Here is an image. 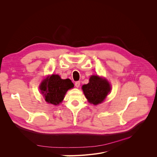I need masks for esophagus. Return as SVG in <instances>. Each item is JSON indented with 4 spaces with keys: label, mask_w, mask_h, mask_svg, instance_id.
I'll return each mask as SVG.
<instances>
[{
    "label": "esophagus",
    "mask_w": 157,
    "mask_h": 157,
    "mask_svg": "<svg viewBox=\"0 0 157 157\" xmlns=\"http://www.w3.org/2000/svg\"><path fill=\"white\" fill-rule=\"evenodd\" d=\"M80 86V81H76L75 82V86L78 88Z\"/></svg>",
    "instance_id": "esophagus-1"
}]
</instances>
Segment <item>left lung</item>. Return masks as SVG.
<instances>
[{
  "mask_svg": "<svg viewBox=\"0 0 157 157\" xmlns=\"http://www.w3.org/2000/svg\"><path fill=\"white\" fill-rule=\"evenodd\" d=\"M89 81L88 84L82 86L88 102L94 105L102 102L111 91L109 83L98 76H92Z\"/></svg>",
  "mask_w": 157,
  "mask_h": 157,
  "instance_id": "left-lung-1",
  "label": "left lung"
}]
</instances>
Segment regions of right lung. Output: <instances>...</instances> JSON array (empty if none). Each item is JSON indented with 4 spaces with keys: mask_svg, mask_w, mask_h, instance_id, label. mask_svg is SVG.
Wrapping results in <instances>:
<instances>
[{
    "mask_svg": "<svg viewBox=\"0 0 157 157\" xmlns=\"http://www.w3.org/2000/svg\"><path fill=\"white\" fill-rule=\"evenodd\" d=\"M73 86L71 79H62L57 74H53L43 80L40 89L44 94L45 101L56 105L63 101L67 90Z\"/></svg>",
    "mask_w": 157,
    "mask_h": 157,
    "instance_id": "1",
    "label": "right lung"
}]
</instances>
